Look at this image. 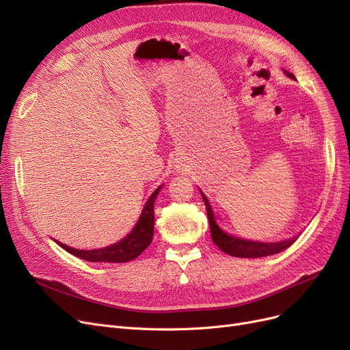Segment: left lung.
Listing matches in <instances>:
<instances>
[{"label": "left lung", "instance_id": "left-lung-1", "mask_svg": "<svg viewBox=\"0 0 350 350\" xmlns=\"http://www.w3.org/2000/svg\"><path fill=\"white\" fill-rule=\"evenodd\" d=\"M287 75L294 79V75L291 73H287ZM202 198L204 200L206 212H208L212 241L215 242L216 247L221 248L228 255L239 256V258H261V256H268V255L282 252L284 250H287L295 242V238L282 241V242H275V243H264V242H252V241H245V239L230 237L225 234L222 229H219V226L216 225L211 204L203 193H202Z\"/></svg>", "mask_w": 350, "mask_h": 350}]
</instances>
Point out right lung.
Wrapping results in <instances>:
<instances>
[{"label":"right lung","mask_w":350,"mask_h":350,"mask_svg":"<svg viewBox=\"0 0 350 350\" xmlns=\"http://www.w3.org/2000/svg\"><path fill=\"white\" fill-rule=\"evenodd\" d=\"M161 187L155 189L147 204L142 209L139 216V221L125 239L121 242L111 245V247L102 248V250H92V251H82L66 247L62 242H57L63 250H66L72 255L81 258V260L89 262H128L134 260L141 252L144 251L152 241L154 234V200L157 198Z\"/></svg>","instance_id":"right-lung-1"}]
</instances>
